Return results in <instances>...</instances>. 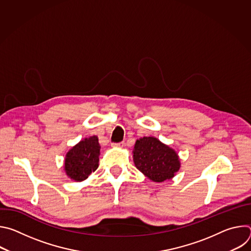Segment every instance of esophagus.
<instances>
[{
    "mask_svg": "<svg viewBox=\"0 0 251 251\" xmlns=\"http://www.w3.org/2000/svg\"><path fill=\"white\" fill-rule=\"evenodd\" d=\"M124 144H125L124 142H119V143H113L112 146L117 147V148H122V147H124Z\"/></svg>",
    "mask_w": 251,
    "mask_h": 251,
    "instance_id": "1",
    "label": "esophagus"
}]
</instances>
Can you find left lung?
I'll list each match as a JSON object with an SVG mask.
<instances>
[{
  "label": "left lung",
  "mask_w": 251,
  "mask_h": 251,
  "mask_svg": "<svg viewBox=\"0 0 251 251\" xmlns=\"http://www.w3.org/2000/svg\"><path fill=\"white\" fill-rule=\"evenodd\" d=\"M133 159L139 171L158 183L170 180L181 166L177 154L154 137L136 141Z\"/></svg>",
  "instance_id": "obj_1"
}]
</instances>
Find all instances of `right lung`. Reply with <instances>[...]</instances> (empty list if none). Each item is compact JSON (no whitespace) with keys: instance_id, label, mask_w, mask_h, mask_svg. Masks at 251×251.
<instances>
[{"instance_id":"right-lung-1","label":"right lung","mask_w":251,"mask_h":251,"mask_svg":"<svg viewBox=\"0 0 251 251\" xmlns=\"http://www.w3.org/2000/svg\"><path fill=\"white\" fill-rule=\"evenodd\" d=\"M100 146L98 138L92 136L80 141L65 157L64 170L75 181L81 182L98 168Z\"/></svg>"}]
</instances>
